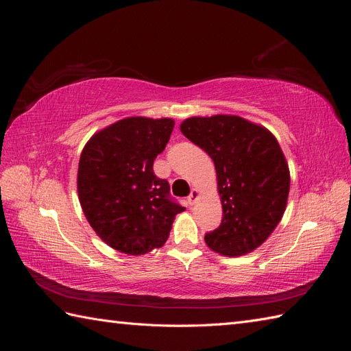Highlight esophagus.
Wrapping results in <instances>:
<instances>
[{
  "label": "esophagus",
  "mask_w": 351,
  "mask_h": 351,
  "mask_svg": "<svg viewBox=\"0 0 351 351\" xmlns=\"http://www.w3.org/2000/svg\"><path fill=\"white\" fill-rule=\"evenodd\" d=\"M199 197H200V190H199V189H193L192 193H190V196L187 197L189 205H195L196 200H197Z\"/></svg>",
  "instance_id": "esophagus-1"
}]
</instances>
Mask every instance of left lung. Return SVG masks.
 <instances>
[{"mask_svg":"<svg viewBox=\"0 0 351 351\" xmlns=\"http://www.w3.org/2000/svg\"><path fill=\"white\" fill-rule=\"evenodd\" d=\"M180 130L214 161L221 226L205 236L222 256L258 249L277 228L290 192V169L267 127L231 114L190 117Z\"/></svg>","mask_w":351,"mask_h":351,"instance_id":"8db88e82","label":"left lung"}]
</instances>
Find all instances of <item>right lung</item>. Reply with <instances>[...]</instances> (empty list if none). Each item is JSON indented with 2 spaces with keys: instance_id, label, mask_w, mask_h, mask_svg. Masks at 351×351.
<instances>
[{
  "instance_id": "right-lung-1",
  "label": "right lung",
  "mask_w": 351,
  "mask_h": 351,
  "mask_svg": "<svg viewBox=\"0 0 351 351\" xmlns=\"http://www.w3.org/2000/svg\"><path fill=\"white\" fill-rule=\"evenodd\" d=\"M174 129L173 119L125 117L98 130L84 145L77 169L83 214L110 247L139 256L162 247L177 214L169 186L154 161Z\"/></svg>"
}]
</instances>
